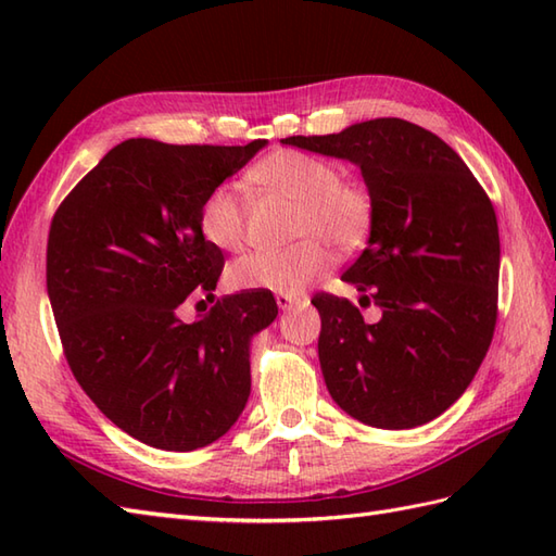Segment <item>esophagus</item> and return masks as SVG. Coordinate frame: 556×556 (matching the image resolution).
<instances>
[{"label":"esophagus","instance_id":"34e87169","mask_svg":"<svg viewBox=\"0 0 556 556\" xmlns=\"http://www.w3.org/2000/svg\"><path fill=\"white\" fill-rule=\"evenodd\" d=\"M305 299L303 296H293V293H277V305L279 311H291L296 305H303Z\"/></svg>","mask_w":556,"mask_h":556}]
</instances>
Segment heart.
Returning a JSON list of instances; mask_svg holds the SVG:
<instances>
[{
  "instance_id": "1",
  "label": "heart",
  "mask_w": 556,
  "mask_h": 556,
  "mask_svg": "<svg viewBox=\"0 0 556 556\" xmlns=\"http://www.w3.org/2000/svg\"><path fill=\"white\" fill-rule=\"evenodd\" d=\"M248 179L271 188L299 203L293 215L289 248H265L236 260L227 281L241 291L301 293L329 267V253L321 243H332L339 253H351L365 241L372 224V200L358 184L341 181L334 162L301 150H277L248 172ZM203 239L219 251H239L245 239L243 203L229 186H215L198 212Z\"/></svg>"
}]
</instances>
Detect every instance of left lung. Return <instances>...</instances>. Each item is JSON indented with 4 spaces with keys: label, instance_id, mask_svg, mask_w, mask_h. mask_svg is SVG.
Returning <instances> with one entry per match:
<instances>
[{
    "label": "left lung",
    "instance_id": "8db88e82",
    "mask_svg": "<svg viewBox=\"0 0 556 556\" xmlns=\"http://www.w3.org/2000/svg\"><path fill=\"white\" fill-rule=\"evenodd\" d=\"M281 143L356 164L372 200L368 243L341 279L382 317L368 325L346 299H313L329 394L372 428L434 420L468 389L497 323L500 229L490 198L442 138L404 119Z\"/></svg>",
    "mask_w": 556,
    "mask_h": 556
}]
</instances>
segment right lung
<instances>
[{
    "mask_svg": "<svg viewBox=\"0 0 556 556\" xmlns=\"http://www.w3.org/2000/svg\"><path fill=\"white\" fill-rule=\"evenodd\" d=\"M265 146L124 140L52 219L47 296L71 372L116 428L148 446H207L251 396V341L275 323V296L231 293L191 325L179 305L191 291L212 296L224 267L200 233V205Z\"/></svg>",
    "mask_w": 556,
    "mask_h": 556,
    "instance_id": "add662e5",
    "label": "right lung"
}]
</instances>
